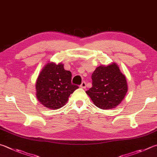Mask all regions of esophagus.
<instances>
[{"mask_svg":"<svg viewBox=\"0 0 157 157\" xmlns=\"http://www.w3.org/2000/svg\"><path fill=\"white\" fill-rule=\"evenodd\" d=\"M80 87L82 88H86V82H82V83L81 85H80Z\"/></svg>","mask_w":157,"mask_h":157,"instance_id":"esophagus-1","label":"esophagus"}]
</instances>
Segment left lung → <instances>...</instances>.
I'll use <instances>...</instances> for the list:
<instances>
[{
	"label": "left lung",
	"mask_w": 157,
	"mask_h": 157,
	"mask_svg": "<svg viewBox=\"0 0 157 157\" xmlns=\"http://www.w3.org/2000/svg\"><path fill=\"white\" fill-rule=\"evenodd\" d=\"M92 81L93 86L86 93L93 104L101 109L116 108L128 92L126 76L115 62L97 67L92 74Z\"/></svg>",
	"instance_id": "left-lung-1"
}]
</instances>
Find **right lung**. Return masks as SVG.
<instances>
[{
	"mask_svg": "<svg viewBox=\"0 0 157 157\" xmlns=\"http://www.w3.org/2000/svg\"><path fill=\"white\" fill-rule=\"evenodd\" d=\"M71 71L62 63L48 62L36 79V98L46 108L57 110L64 106L71 94L79 88L71 84Z\"/></svg>",
	"mask_w": 157,
	"mask_h": 157,
	"instance_id": "right-lung-1",
	"label": "right lung"
}]
</instances>
